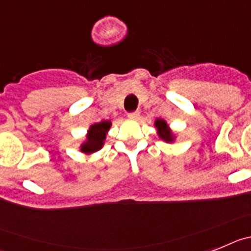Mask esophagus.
I'll return each mask as SVG.
<instances>
[{"label":"esophagus","instance_id":"34e87169","mask_svg":"<svg viewBox=\"0 0 251 251\" xmlns=\"http://www.w3.org/2000/svg\"><path fill=\"white\" fill-rule=\"evenodd\" d=\"M139 116H140V113H139L138 111H135V112H130V113H128V115H127L128 119H131V120L139 119Z\"/></svg>","mask_w":251,"mask_h":251}]
</instances>
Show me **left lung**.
<instances>
[{"instance_id":"left-lung-1","label":"left lung","mask_w":251,"mask_h":251,"mask_svg":"<svg viewBox=\"0 0 251 251\" xmlns=\"http://www.w3.org/2000/svg\"><path fill=\"white\" fill-rule=\"evenodd\" d=\"M154 125H155V127L158 128L159 138L162 139V140L167 141V143H173L176 136H174V134L172 132V130L169 128V126H168V124L165 123L164 120L156 119Z\"/></svg>"}]
</instances>
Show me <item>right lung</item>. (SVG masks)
Instances as JSON below:
<instances>
[{
	"label": "right lung",
	"instance_id": "right-lung-1",
	"mask_svg": "<svg viewBox=\"0 0 251 251\" xmlns=\"http://www.w3.org/2000/svg\"><path fill=\"white\" fill-rule=\"evenodd\" d=\"M111 127V121L103 120L101 123L93 124L89 126L88 132H87L86 141L80 145V151L84 154H92L95 151H99L102 149L106 139V134Z\"/></svg>",
	"mask_w": 251,
	"mask_h": 251
}]
</instances>
